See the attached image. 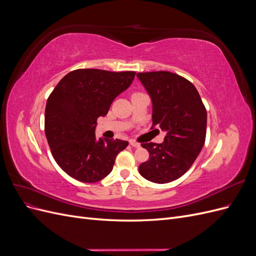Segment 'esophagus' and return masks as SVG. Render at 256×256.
I'll return each mask as SVG.
<instances>
[{
	"label": "esophagus",
	"mask_w": 256,
	"mask_h": 256,
	"mask_svg": "<svg viewBox=\"0 0 256 256\" xmlns=\"http://www.w3.org/2000/svg\"><path fill=\"white\" fill-rule=\"evenodd\" d=\"M130 145L132 146V147H134V148H140L141 147V144L140 143H138V142H136V141H134V140H130Z\"/></svg>",
	"instance_id": "34e87169"
}]
</instances>
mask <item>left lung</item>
Here are the masks:
<instances>
[{
  "mask_svg": "<svg viewBox=\"0 0 256 256\" xmlns=\"http://www.w3.org/2000/svg\"><path fill=\"white\" fill-rule=\"evenodd\" d=\"M136 76L152 99V128L166 132L161 144H142L150 159L138 166V172L152 182H171L188 171L202 150L207 112L194 85L182 76L168 72Z\"/></svg>",
  "mask_w": 256,
  "mask_h": 256,
  "instance_id": "8db88e82",
  "label": "left lung"
}]
</instances>
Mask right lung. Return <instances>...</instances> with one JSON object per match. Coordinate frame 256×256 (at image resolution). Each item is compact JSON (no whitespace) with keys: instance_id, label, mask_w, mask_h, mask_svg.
<instances>
[{"instance_id":"1","label":"right lung","mask_w":256,"mask_h":256,"mask_svg":"<svg viewBox=\"0 0 256 256\" xmlns=\"http://www.w3.org/2000/svg\"><path fill=\"white\" fill-rule=\"evenodd\" d=\"M134 72L76 69L62 79L47 100L44 132L54 160L69 176L96 182L109 175L127 141L97 138V120L126 90Z\"/></svg>"}]
</instances>
